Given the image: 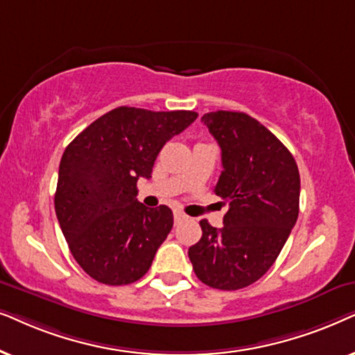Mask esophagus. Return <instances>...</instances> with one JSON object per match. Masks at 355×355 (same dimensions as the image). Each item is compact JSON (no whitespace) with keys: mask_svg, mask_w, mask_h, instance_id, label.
Here are the masks:
<instances>
[{"mask_svg":"<svg viewBox=\"0 0 355 355\" xmlns=\"http://www.w3.org/2000/svg\"><path fill=\"white\" fill-rule=\"evenodd\" d=\"M173 219H175V222H180L185 219V214H183L182 211H173Z\"/></svg>","mask_w":355,"mask_h":355,"instance_id":"34e87169","label":"esophagus"}]
</instances>
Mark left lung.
Masks as SVG:
<instances>
[{
  "label": "left lung",
  "mask_w": 355,
  "mask_h": 355,
  "mask_svg": "<svg viewBox=\"0 0 355 355\" xmlns=\"http://www.w3.org/2000/svg\"><path fill=\"white\" fill-rule=\"evenodd\" d=\"M220 146L214 193L229 202L224 227L200 222L202 237L188 250L198 279L220 291L243 289L266 274L299 217L300 175L279 139L247 113L202 115Z\"/></svg>",
  "instance_id": "left-lung-1"
}]
</instances>
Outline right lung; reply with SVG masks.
Wrapping results in <instances>:
<instances>
[{
	"instance_id": "add662e5",
	"label": "right lung",
	"mask_w": 355,
	"mask_h": 355,
	"mask_svg": "<svg viewBox=\"0 0 355 355\" xmlns=\"http://www.w3.org/2000/svg\"><path fill=\"white\" fill-rule=\"evenodd\" d=\"M190 110L118 107L91 123L64 149L55 211L76 261L92 279L125 286L149 271L173 225L168 206L138 201L160 149L196 120Z\"/></svg>"
}]
</instances>
